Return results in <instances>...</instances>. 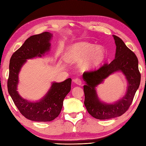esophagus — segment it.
Returning <instances> with one entry per match:
<instances>
[{"mask_svg":"<svg viewBox=\"0 0 146 146\" xmlns=\"http://www.w3.org/2000/svg\"><path fill=\"white\" fill-rule=\"evenodd\" d=\"M74 82L79 85H80L82 84V81L80 79H79V78H76V79H74Z\"/></svg>","mask_w":146,"mask_h":146,"instance_id":"esophagus-1","label":"esophagus"}]
</instances>
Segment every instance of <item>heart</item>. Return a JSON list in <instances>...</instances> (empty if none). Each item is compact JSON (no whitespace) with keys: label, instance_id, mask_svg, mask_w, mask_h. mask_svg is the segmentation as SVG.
Masks as SVG:
<instances>
[{"label":"heart","instance_id":"heart-1","mask_svg":"<svg viewBox=\"0 0 146 146\" xmlns=\"http://www.w3.org/2000/svg\"><path fill=\"white\" fill-rule=\"evenodd\" d=\"M106 52L102 46L87 41L76 42L67 49L66 58L70 62H82L80 67L84 70H93L105 61Z\"/></svg>","mask_w":146,"mask_h":146}]
</instances>
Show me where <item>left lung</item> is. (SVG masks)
<instances>
[{
	"label": "left lung",
	"mask_w": 146,
	"mask_h": 146,
	"mask_svg": "<svg viewBox=\"0 0 146 146\" xmlns=\"http://www.w3.org/2000/svg\"><path fill=\"white\" fill-rule=\"evenodd\" d=\"M113 36L116 47L115 59L98 70L85 72L82 76L86 84L84 85V105L88 113L98 119H111L124 114L132 103L141 82V74L138 69V60L136 54L127 47L121 39L115 35ZM119 72L127 80L125 95L112 104L101 101L96 87L110 75Z\"/></svg>",
	"instance_id": "8db88e82"
}]
</instances>
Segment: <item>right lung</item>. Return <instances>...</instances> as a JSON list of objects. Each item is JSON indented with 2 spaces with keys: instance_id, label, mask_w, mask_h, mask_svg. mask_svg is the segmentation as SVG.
<instances>
[{
  "instance_id": "add662e5",
  "label": "right lung",
  "mask_w": 146,
  "mask_h": 146,
  "mask_svg": "<svg viewBox=\"0 0 146 146\" xmlns=\"http://www.w3.org/2000/svg\"><path fill=\"white\" fill-rule=\"evenodd\" d=\"M52 36L49 32L31 36L13 53L10 60L9 94L20 112L26 118L34 121H51L57 118L61 113L64 99L71 88L70 78L61 82H52L44 97L35 102L22 98L17 91L22 67L27 59L41 58L49 51Z\"/></svg>"
}]
</instances>
